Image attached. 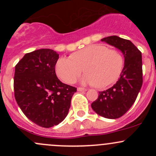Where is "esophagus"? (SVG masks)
<instances>
[{
  "label": "esophagus",
  "instance_id": "34e87169",
  "mask_svg": "<svg viewBox=\"0 0 156 156\" xmlns=\"http://www.w3.org/2000/svg\"><path fill=\"white\" fill-rule=\"evenodd\" d=\"M87 90L85 89V88H83V87H78V91H80V92H81V91H86Z\"/></svg>",
  "mask_w": 156,
  "mask_h": 156
}]
</instances>
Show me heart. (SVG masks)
Here are the masks:
<instances>
[{
    "label": "heart",
    "instance_id": "obj_1",
    "mask_svg": "<svg viewBox=\"0 0 156 156\" xmlns=\"http://www.w3.org/2000/svg\"><path fill=\"white\" fill-rule=\"evenodd\" d=\"M124 57L117 50L101 44H92L72 53L71 57H61L56 64V73L68 84L73 83L84 71L82 84H94L104 88L113 84L120 76Z\"/></svg>",
    "mask_w": 156,
    "mask_h": 156
}]
</instances>
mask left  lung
Here are the masks:
<instances>
[{"instance_id":"8db88e82","label":"left lung","mask_w":156,"mask_h":156,"mask_svg":"<svg viewBox=\"0 0 156 156\" xmlns=\"http://www.w3.org/2000/svg\"><path fill=\"white\" fill-rule=\"evenodd\" d=\"M101 41L122 51L125 66L116 84L99 92L98 98L93 102L91 107L102 117L119 119L134 103L142 87V55L130 41L119 36H108Z\"/></svg>"}]
</instances>
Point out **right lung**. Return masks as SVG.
<instances>
[{"instance_id": "1", "label": "right lung", "mask_w": 156, "mask_h": 156, "mask_svg": "<svg viewBox=\"0 0 156 156\" xmlns=\"http://www.w3.org/2000/svg\"><path fill=\"white\" fill-rule=\"evenodd\" d=\"M59 54L51 49L28 53L15 66L14 95L25 115L42 127L59 125L69 113L77 91L62 83L55 72Z\"/></svg>"}]
</instances>
